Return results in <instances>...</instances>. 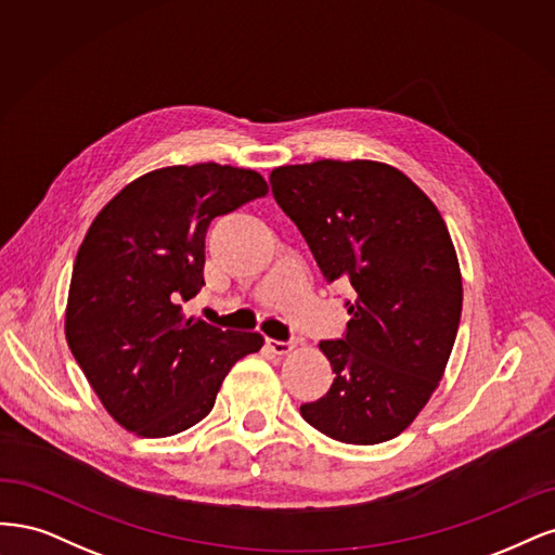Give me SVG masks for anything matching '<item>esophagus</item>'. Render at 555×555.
Wrapping results in <instances>:
<instances>
[{
	"mask_svg": "<svg viewBox=\"0 0 555 555\" xmlns=\"http://www.w3.org/2000/svg\"><path fill=\"white\" fill-rule=\"evenodd\" d=\"M267 348L276 354H288L295 348V341H276V338H267Z\"/></svg>",
	"mask_w": 555,
	"mask_h": 555,
	"instance_id": "1",
	"label": "esophagus"
}]
</instances>
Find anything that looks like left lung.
<instances>
[{
	"label": "left lung",
	"instance_id": "1",
	"mask_svg": "<svg viewBox=\"0 0 555 555\" xmlns=\"http://www.w3.org/2000/svg\"><path fill=\"white\" fill-rule=\"evenodd\" d=\"M270 184L325 281L352 288L341 338L320 341L334 383L299 413L341 442L397 438L434 395L459 332L463 285L440 211L375 160L281 166Z\"/></svg>",
	"mask_w": 555,
	"mask_h": 555
}]
</instances>
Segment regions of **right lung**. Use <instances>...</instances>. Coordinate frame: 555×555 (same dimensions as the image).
I'll list each match as a JSON object with an SVG mask.
<instances>
[{
    "instance_id": "1",
    "label": "right lung",
    "mask_w": 555,
    "mask_h": 555,
    "mask_svg": "<svg viewBox=\"0 0 555 555\" xmlns=\"http://www.w3.org/2000/svg\"><path fill=\"white\" fill-rule=\"evenodd\" d=\"M262 175L195 164L138 177L89 225L74 264L66 341L105 410L129 431L166 438L198 424L258 332L186 318L205 285L209 223L264 195Z\"/></svg>"
}]
</instances>
